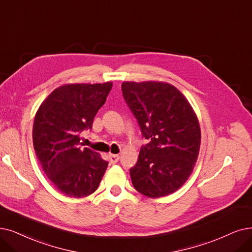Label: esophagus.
<instances>
[{"label":"esophagus","instance_id":"1","mask_svg":"<svg viewBox=\"0 0 252 252\" xmlns=\"http://www.w3.org/2000/svg\"><path fill=\"white\" fill-rule=\"evenodd\" d=\"M108 159L110 161V163L114 164L116 162H118L119 159H120V156L119 155H116V154H109L108 155Z\"/></svg>","mask_w":252,"mask_h":252}]
</instances>
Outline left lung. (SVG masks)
Masks as SVG:
<instances>
[{"label": "left lung", "mask_w": 252, "mask_h": 252, "mask_svg": "<svg viewBox=\"0 0 252 252\" xmlns=\"http://www.w3.org/2000/svg\"><path fill=\"white\" fill-rule=\"evenodd\" d=\"M122 93L149 140L130 168L134 188L152 198L175 192L192 173L199 152L193 108L176 87L162 82H125Z\"/></svg>", "instance_id": "left-lung-1"}]
</instances>
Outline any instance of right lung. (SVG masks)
Here are the masks:
<instances>
[{
	"label": "right lung",
	"instance_id": "right-lung-1",
	"mask_svg": "<svg viewBox=\"0 0 252 252\" xmlns=\"http://www.w3.org/2000/svg\"><path fill=\"white\" fill-rule=\"evenodd\" d=\"M113 83L70 84L57 88L39 106L33 125L37 158L50 182L69 197H85L99 186L108 162L80 149L79 134L91 130Z\"/></svg>",
	"mask_w": 252,
	"mask_h": 252
}]
</instances>
